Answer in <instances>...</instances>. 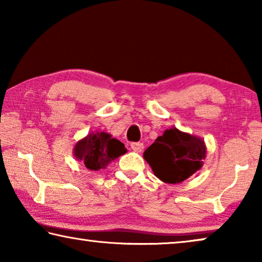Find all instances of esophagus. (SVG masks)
I'll return each mask as SVG.
<instances>
[{"mask_svg":"<svg viewBox=\"0 0 262 262\" xmlns=\"http://www.w3.org/2000/svg\"><path fill=\"white\" fill-rule=\"evenodd\" d=\"M143 143H141V142H133V143L130 144V148L134 150L135 152H141L142 150H143Z\"/></svg>","mask_w":262,"mask_h":262,"instance_id":"34e87169","label":"esophagus"}]
</instances>
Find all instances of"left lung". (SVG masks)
I'll list each match as a JSON object with an SVG mask.
<instances>
[{
  "label": "left lung",
  "mask_w": 262,
  "mask_h": 262,
  "mask_svg": "<svg viewBox=\"0 0 262 262\" xmlns=\"http://www.w3.org/2000/svg\"><path fill=\"white\" fill-rule=\"evenodd\" d=\"M143 157L157 178L167 184H178L202 166L206 145L199 137L173 127L164 132L145 150Z\"/></svg>",
  "instance_id": "8db88e82"
}]
</instances>
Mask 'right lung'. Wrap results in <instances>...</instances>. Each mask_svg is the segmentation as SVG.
<instances>
[{"mask_svg":"<svg viewBox=\"0 0 262 262\" xmlns=\"http://www.w3.org/2000/svg\"><path fill=\"white\" fill-rule=\"evenodd\" d=\"M125 152H127L125 144L104 132L89 134L85 139L78 141L74 148L75 157L92 171L105 168Z\"/></svg>","mask_w":262,"mask_h":262,"instance_id":"add662e5","label":"right lung"}]
</instances>
